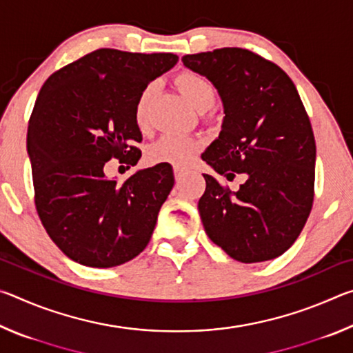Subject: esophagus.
I'll return each mask as SVG.
<instances>
[{
    "mask_svg": "<svg viewBox=\"0 0 353 353\" xmlns=\"http://www.w3.org/2000/svg\"><path fill=\"white\" fill-rule=\"evenodd\" d=\"M185 174H187V170L179 168V166H176V168H174V177H176L177 182H181L182 179L185 177Z\"/></svg>",
    "mask_w": 353,
    "mask_h": 353,
    "instance_id": "esophagus-1",
    "label": "esophagus"
}]
</instances>
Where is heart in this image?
Returning a JSON list of instances; mask_svg holds the SVG:
<instances>
[{
    "label": "heart",
    "instance_id": "1",
    "mask_svg": "<svg viewBox=\"0 0 353 353\" xmlns=\"http://www.w3.org/2000/svg\"><path fill=\"white\" fill-rule=\"evenodd\" d=\"M176 85L188 104L198 112H205L210 109L216 99V88L213 83L199 73L194 71H183L177 74ZM154 93V85H146L139 94L135 103L134 117L140 128L146 124L148 105ZM201 151L198 140L191 137L168 134L157 140L148 149V160L151 163H168L174 166H187L196 159Z\"/></svg>",
    "mask_w": 353,
    "mask_h": 353
}]
</instances>
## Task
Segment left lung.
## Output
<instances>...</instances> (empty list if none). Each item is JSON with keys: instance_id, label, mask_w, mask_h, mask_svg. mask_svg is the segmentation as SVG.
I'll list each match as a JSON object with an SVG mask.
<instances>
[{"instance_id": "obj_1", "label": "left lung", "mask_w": 353, "mask_h": 353, "mask_svg": "<svg viewBox=\"0 0 353 353\" xmlns=\"http://www.w3.org/2000/svg\"><path fill=\"white\" fill-rule=\"evenodd\" d=\"M205 76L223 99V130L202 160L232 191L204 174L199 199L210 240L241 263L272 260L297 240L314 199L316 143L294 82L268 59L243 48H221L182 57Z\"/></svg>"}]
</instances>
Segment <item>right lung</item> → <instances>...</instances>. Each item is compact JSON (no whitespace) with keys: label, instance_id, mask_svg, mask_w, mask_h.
I'll list each match as a JSON object with an SVG mask.
<instances>
[{"label":"right lung","instance_id":"obj_1","mask_svg":"<svg viewBox=\"0 0 353 353\" xmlns=\"http://www.w3.org/2000/svg\"><path fill=\"white\" fill-rule=\"evenodd\" d=\"M177 61L171 52L101 48L57 70L40 88L28 128L35 208L73 261L118 266L151 240L174 185L172 168L159 163L118 185L105 177L104 165L139 162L137 98Z\"/></svg>","mask_w":353,"mask_h":353}]
</instances>
